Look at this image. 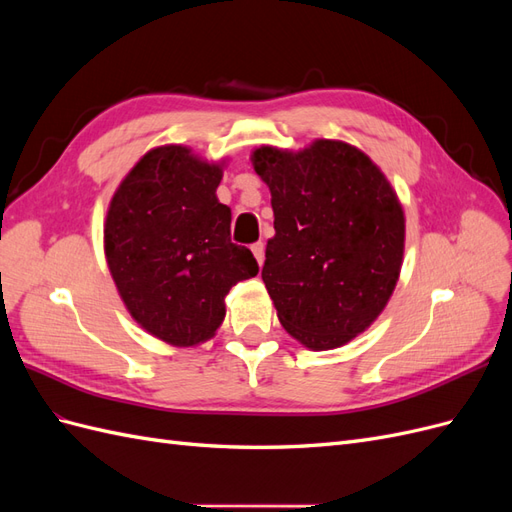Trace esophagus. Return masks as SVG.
<instances>
[{"instance_id": "1", "label": "esophagus", "mask_w": 512, "mask_h": 512, "mask_svg": "<svg viewBox=\"0 0 512 512\" xmlns=\"http://www.w3.org/2000/svg\"><path fill=\"white\" fill-rule=\"evenodd\" d=\"M252 254H254V258L258 260V265L262 267V262H265V243H262V241L254 243V245H252Z\"/></svg>"}]
</instances>
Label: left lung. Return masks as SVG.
<instances>
[{
	"mask_svg": "<svg viewBox=\"0 0 512 512\" xmlns=\"http://www.w3.org/2000/svg\"><path fill=\"white\" fill-rule=\"evenodd\" d=\"M275 235L262 267L282 327L314 350L344 346L378 318L404 256V211L363 151L316 141L301 153L260 147Z\"/></svg>",
	"mask_w": 512,
	"mask_h": 512,
	"instance_id": "obj_1",
	"label": "left lung"
}]
</instances>
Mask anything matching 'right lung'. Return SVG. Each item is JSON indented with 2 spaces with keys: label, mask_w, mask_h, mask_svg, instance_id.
Instances as JSON below:
<instances>
[{
  "label": "right lung",
  "mask_w": 512,
  "mask_h": 512,
  "mask_svg": "<svg viewBox=\"0 0 512 512\" xmlns=\"http://www.w3.org/2000/svg\"><path fill=\"white\" fill-rule=\"evenodd\" d=\"M222 168L179 145L158 147L115 192L106 215L108 269L134 320L173 346L209 339L224 297L258 273L254 254L230 241V209L215 190Z\"/></svg>",
  "instance_id": "obj_1"
}]
</instances>
